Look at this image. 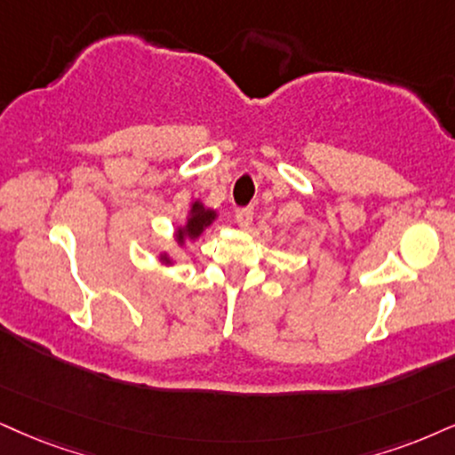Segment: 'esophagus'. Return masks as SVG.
I'll use <instances>...</instances> for the list:
<instances>
[{"instance_id":"34e87169","label":"esophagus","mask_w":455,"mask_h":455,"mask_svg":"<svg viewBox=\"0 0 455 455\" xmlns=\"http://www.w3.org/2000/svg\"><path fill=\"white\" fill-rule=\"evenodd\" d=\"M253 206H240V209L236 211V221H238V226L240 228H249L251 226V221H253Z\"/></svg>"}]
</instances>
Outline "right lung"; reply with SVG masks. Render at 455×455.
<instances>
[{"label":"right lung","instance_id":"add662e5","mask_svg":"<svg viewBox=\"0 0 455 455\" xmlns=\"http://www.w3.org/2000/svg\"><path fill=\"white\" fill-rule=\"evenodd\" d=\"M212 219H215V212H212V211H204V209H202L200 202H194V206H192V217L188 219V228L179 229V232H177V240H179V243H183L185 236H189V238L200 236L202 229L209 226Z\"/></svg>","mask_w":455,"mask_h":455}]
</instances>
